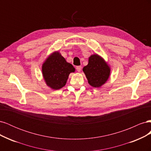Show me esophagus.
<instances>
[{
    "instance_id": "34e87169",
    "label": "esophagus",
    "mask_w": 151,
    "mask_h": 151,
    "mask_svg": "<svg viewBox=\"0 0 151 151\" xmlns=\"http://www.w3.org/2000/svg\"><path fill=\"white\" fill-rule=\"evenodd\" d=\"M76 69H77V71L80 72L81 70V66H77L76 67Z\"/></svg>"
}]
</instances>
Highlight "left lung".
<instances>
[{
	"label": "left lung",
	"instance_id": "obj_1",
	"mask_svg": "<svg viewBox=\"0 0 151 151\" xmlns=\"http://www.w3.org/2000/svg\"><path fill=\"white\" fill-rule=\"evenodd\" d=\"M83 70L89 85L98 88L108 80L111 68L103 57L95 53L89 57L88 64L83 67Z\"/></svg>",
	"mask_w": 151,
	"mask_h": 151
}]
</instances>
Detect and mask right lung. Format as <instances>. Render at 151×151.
I'll list each match as a JSON object with an SVG mask.
<instances>
[{
    "instance_id": "1",
    "label": "right lung",
    "mask_w": 151,
    "mask_h": 151,
    "mask_svg": "<svg viewBox=\"0 0 151 151\" xmlns=\"http://www.w3.org/2000/svg\"><path fill=\"white\" fill-rule=\"evenodd\" d=\"M42 70L47 86L52 89L58 90L65 86L68 76L76 69L60 52L55 51L45 59Z\"/></svg>"
}]
</instances>
